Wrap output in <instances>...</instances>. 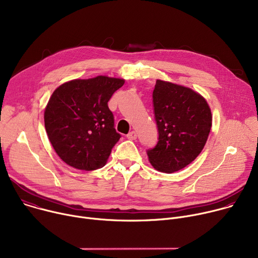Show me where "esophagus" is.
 <instances>
[{
  "mask_svg": "<svg viewBox=\"0 0 258 258\" xmlns=\"http://www.w3.org/2000/svg\"><path fill=\"white\" fill-rule=\"evenodd\" d=\"M137 137H138V135H137V133L135 131H133V132H131V133H128L126 135V138L130 139V140H136Z\"/></svg>",
  "mask_w": 258,
  "mask_h": 258,
  "instance_id": "obj_1",
  "label": "esophagus"
}]
</instances>
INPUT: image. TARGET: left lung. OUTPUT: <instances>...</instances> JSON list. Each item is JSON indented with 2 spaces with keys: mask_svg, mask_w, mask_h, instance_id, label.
<instances>
[{
  "mask_svg": "<svg viewBox=\"0 0 258 258\" xmlns=\"http://www.w3.org/2000/svg\"><path fill=\"white\" fill-rule=\"evenodd\" d=\"M158 142L147 150L153 168L177 172L202 152L212 126L207 101L191 88L156 80L152 93Z\"/></svg>",
  "mask_w": 258,
  "mask_h": 258,
  "instance_id": "obj_1",
  "label": "left lung"
}]
</instances>
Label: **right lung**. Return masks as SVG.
Wrapping results in <instances>:
<instances>
[{"label":"right lung","mask_w":258,"mask_h":258,"mask_svg":"<svg viewBox=\"0 0 258 258\" xmlns=\"http://www.w3.org/2000/svg\"><path fill=\"white\" fill-rule=\"evenodd\" d=\"M123 79L98 76L58 86L44 112L45 128L57 155L78 170L92 171L107 162L120 135L108 107Z\"/></svg>","instance_id":"obj_1"}]
</instances>
